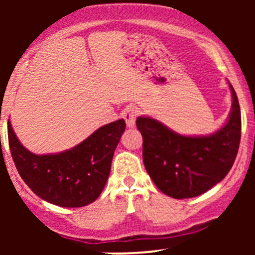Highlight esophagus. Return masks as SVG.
<instances>
[{"mask_svg":"<svg viewBox=\"0 0 255 255\" xmlns=\"http://www.w3.org/2000/svg\"><path fill=\"white\" fill-rule=\"evenodd\" d=\"M137 115V110L135 108H127L124 113V119L126 120V124H127V127H134L135 126V119Z\"/></svg>","mask_w":255,"mask_h":255,"instance_id":"esophagus-1","label":"esophagus"}]
</instances>
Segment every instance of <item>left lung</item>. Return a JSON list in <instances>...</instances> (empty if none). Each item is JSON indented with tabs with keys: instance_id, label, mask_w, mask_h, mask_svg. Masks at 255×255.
Listing matches in <instances>:
<instances>
[{
	"instance_id": "left-lung-1",
	"label": "left lung",
	"mask_w": 255,
	"mask_h": 255,
	"mask_svg": "<svg viewBox=\"0 0 255 255\" xmlns=\"http://www.w3.org/2000/svg\"><path fill=\"white\" fill-rule=\"evenodd\" d=\"M225 124L206 135H183L150 116H139L142 159L157 188L168 197H198L221 182L235 162L241 139V111L234 87Z\"/></svg>"
}]
</instances>
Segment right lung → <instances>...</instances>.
Segmentation results:
<instances>
[{
	"mask_svg": "<svg viewBox=\"0 0 255 255\" xmlns=\"http://www.w3.org/2000/svg\"><path fill=\"white\" fill-rule=\"evenodd\" d=\"M125 129L121 119L99 127L69 150L36 154L19 141L9 120L8 140L17 171L32 192L57 206L81 207L101 195Z\"/></svg>",
	"mask_w": 255,
	"mask_h": 255,
	"instance_id": "obj_1",
	"label": "right lung"
}]
</instances>
